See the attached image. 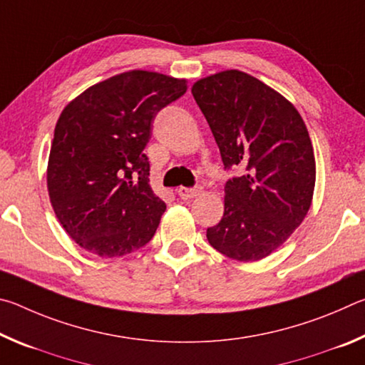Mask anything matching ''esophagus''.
I'll list each match as a JSON object with an SVG mask.
<instances>
[{
  "instance_id": "obj_1",
  "label": "esophagus",
  "mask_w": 365,
  "mask_h": 365,
  "mask_svg": "<svg viewBox=\"0 0 365 365\" xmlns=\"http://www.w3.org/2000/svg\"><path fill=\"white\" fill-rule=\"evenodd\" d=\"M178 196L182 197V200H191V197H196L200 196L202 193V188L201 187H195V188H185V187H180L177 190Z\"/></svg>"
}]
</instances>
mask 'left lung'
I'll return each mask as SVG.
<instances>
[{"label": "left lung", "mask_w": 365, "mask_h": 365, "mask_svg": "<svg viewBox=\"0 0 365 365\" xmlns=\"http://www.w3.org/2000/svg\"><path fill=\"white\" fill-rule=\"evenodd\" d=\"M191 93L225 169L243 170L225 183L224 217L207 242L235 261L267 257L311 207L316 158L306 123L285 96L237 69L197 80Z\"/></svg>", "instance_id": "1"}]
</instances>
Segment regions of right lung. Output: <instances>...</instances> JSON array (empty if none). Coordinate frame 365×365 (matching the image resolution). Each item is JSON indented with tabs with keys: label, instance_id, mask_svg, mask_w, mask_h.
<instances>
[{
	"label": "right lung",
	"instance_id": "right-lung-1",
	"mask_svg": "<svg viewBox=\"0 0 365 365\" xmlns=\"http://www.w3.org/2000/svg\"><path fill=\"white\" fill-rule=\"evenodd\" d=\"M187 80L128 71L86 88L61 113L46 183L58 220L78 246L119 257L150 242L165 202L150 187L143 153L156 114Z\"/></svg>",
	"mask_w": 365,
	"mask_h": 365
}]
</instances>
